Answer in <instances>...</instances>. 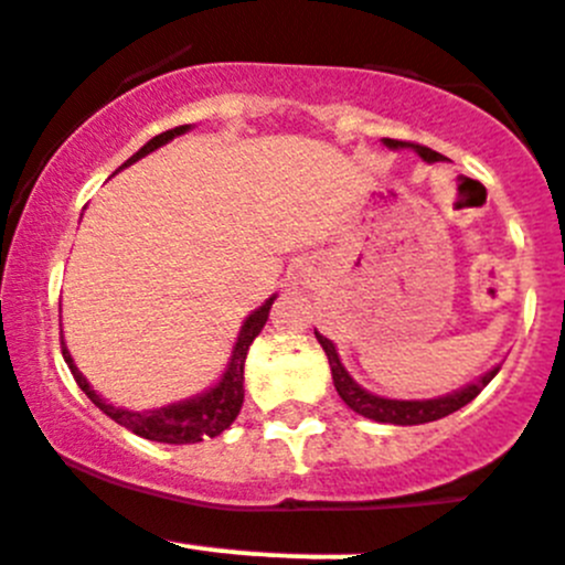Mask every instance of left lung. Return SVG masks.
<instances>
[{
  "mask_svg": "<svg viewBox=\"0 0 565 565\" xmlns=\"http://www.w3.org/2000/svg\"><path fill=\"white\" fill-rule=\"evenodd\" d=\"M386 147H395V150H398V147H412V150H415V153H418L424 161H444V156L435 153L431 147L415 145V141L386 139ZM316 338H318V343L323 347V352H327V358H330L332 384H335V390H338V395H341L343 404L350 406L352 412H358V415H364V418H372V420H381V424L415 426V424H429V420L446 418V415H452V412H458L460 406H466L469 401L478 398L480 392H483V386H487L500 370V366H494V370L487 372V375L480 377V381L469 384L466 390L455 392V395H446V398L390 401V398H377V395H372V392L361 390V386H358L355 381L347 375V370L341 366V361H338V352H335V347H332L330 338H323L321 332H316Z\"/></svg>",
  "mask_w": 565,
  "mask_h": 565,
  "instance_id": "left-lung-1",
  "label": "left lung"
}]
</instances>
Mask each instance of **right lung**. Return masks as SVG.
<instances>
[{"mask_svg": "<svg viewBox=\"0 0 565 565\" xmlns=\"http://www.w3.org/2000/svg\"><path fill=\"white\" fill-rule=\"evenodd\" d=\"M184 130H188V125L173 127V130H167V134H159L156 139L147 141L139 153L130 156L121 167L134 164V161H139L141 156L153 153L156 147L167 145V141L181 136ZM269 307H273V298L264 303L262 310H255L253 316L244 321L242 335H238L233 358H230V366L227 372H224L222 381H218V386H213V390L199 395V398L181 401V404L164 406V409L127 412V409H116V406L105 404V401L90 390V384H87L85 377H82V372L76 370L71 352L65 350V343H62V355H65L73 377H76L78 390L85 392L87 398L99 406L107 418H113L116 424H121L125 429H130L134 435H139V438H147V440H159V444H199L201 438H215V435H222V431L238 418V412H242V404H244V358H247L249 343H253L255 338H258V332L264 330Z\"/></svg>", "mask_w": 565, "mask_h": 565, "instance_id": "obj_1", "label": "right lung"}]
</instances>
